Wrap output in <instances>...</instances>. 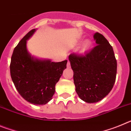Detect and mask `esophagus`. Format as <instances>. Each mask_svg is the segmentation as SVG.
Segmentation results:
<instances>
[{"label": "esophagus", "instance_id": "obj_1", "mask_svg": "<svg viewBox=\"0 0 131 131\" xmlns=\"http://www.w3.org/2000/svg\"><path fill=\"white\" fill-rule=\"evenodd\" d=\"M67 68H71V64H70V62H69V60H68V63H67Z\"/></svg>", "mask_w": 131, "mask_h": 131}]
</instances>
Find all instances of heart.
Masks as SVG:
<instances>
[{
    "mask_svg": "<svg viewBox=\"0 0 131 131\" xmlns=\"http://www.w3.org/2000/svg\"><path fill=\"white\" fill-rule=\"evenodd\" d=\"M91 41L90 40H86L83 43V45H82L81 47V50L83 52L86 51L87 50H89V48H91Z\"/></svg>",
    "mask_w": 131,
    "mask_h": 131,
    "instance_id": "obj_1",
    "label": "heart"
}]
</instances>
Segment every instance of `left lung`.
Wrapping results in <instances>:
<instances>
[{
    "label": "left lung",
    "instance_id": "obj_1",
    "mask_svg": "<svg viewBox=\"0 0 131 131\" xmlns=\"http://www.w3.org/2000/svg\"><path fill=\"white\" fill-rule=\"evenodd\" d=\"M94 39L97 45L91 50L84 55L69 56L76 92L87 103L106 97L114 85L117 74V60L110 44L99 33L94 35Z\"/></svg>",
    "mask_w": 131,
    "mask_h": 131
}]
</instances>
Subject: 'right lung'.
Wrapping results in <instances>:
<instances>
[{
	"label": "right lung",
	"mask_w": 131,
	"mask_h": 131,
	"mask_svg": "<svg viewBox=\"0 0 131 131\" xmlns=\"http://www.w3.org/2000/svg\"><path fill=\"white\" fill-rule=\"evenodd\" d=\"M35 31V29L31 30L15 47L10 75L15 87L25 100L35 105H44L52 98L56 84L66 68L68 60L53 62L31 56L26 42Z\"/></svg>",
	"instance_id": "obj_1"
}]
</instances>
